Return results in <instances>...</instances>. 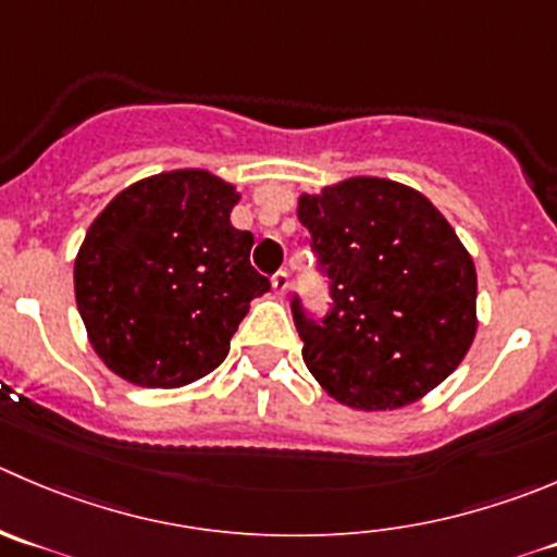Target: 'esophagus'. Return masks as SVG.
Segmentation results:
<instances>
[{"mask_svg": "<svg viewBox=\"0 0 557 557\" xmlns=\"http://www.w3.org/2000/svg\"><path fill=\"white\" fill-rule=\"evenodd\" d=\"M288 285H290V277H288V272H285V269H280V272H274L272 288H274V294L280 296V299H283V296L288 294Z\"/></svg>", "mask_w": 557, "mask_h": 557, "instance_id": "esophagus-1", "label": "esophagus"}]
</instances>
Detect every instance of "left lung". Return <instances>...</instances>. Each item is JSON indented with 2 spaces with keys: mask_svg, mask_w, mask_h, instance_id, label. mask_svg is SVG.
<instances>
[{
  "mask_svg": "<svg viewBox=\"0 0 557 557\" xmlns=\"http://www.w3.org/2000/svg\"><path fill=\"white\" fill-rule=\"evenodd\" d=\"M332 307L290 312L307 370L343 405L416 403L466 359L476 334V269L444 214L410 187L356 176L299 198Z\"/></svg>",
  "mask_w": 557,
  "mask_h": 557,
  "instance_id": "1",
  "label": "left lung"
}]
</instances>
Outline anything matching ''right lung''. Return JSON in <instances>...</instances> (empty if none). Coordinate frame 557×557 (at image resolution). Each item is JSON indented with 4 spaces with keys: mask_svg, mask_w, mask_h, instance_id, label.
<instances>
[{
    "mask_svg": "<svg viewBox=\"0 0 557 557\" xmlns=\"http://www.w3.org/2000/svg\"><path fill=\"white\" fill-rule=\"evenodd\" d=\"M234 185L169 171L119 193L75 258V301L108 370L149 388L209 375L269 280L252 234L231 225Z\"/></svg>",
    "mask_w": 557,
    "mask_h": 557,
    "instance_id": "obj_1",
    "label": "right lung"
}]
</instances>
